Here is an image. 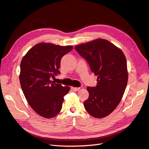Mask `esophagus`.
<instances>
[{
    "mask_svg": "<svg viewBox=\"0 0 149 149\" xmlns=\"http://www.w3.org/2000/svg\"><path fill=\"white\" fill-rule=\"evenodd\" d=\"M71 89L74 91H78L80 89V88H74V87H71Z\"/></svg>",
    "mask_w": 149,
    "mask_h": 149,
    "instance_id": "34e87169",
    "label": "esophagus"
}]
</instances>
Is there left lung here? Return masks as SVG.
<instances>
[{
  "label": "left lung",
  "mask_w": 149,
  "mask_h": 149,
  "mask_svg": "<svg viewBox=\"0 0 149 149\" xmlns=\"http://www.w3.org/2000/svg\"><path fill=\"white\" fill-rule=\"evenodd\" d=\"M74 49L97 76L96 86L87 87L89 96L84 106L94 118H104L118 106L127 86L125 56L121 49L104 39L81 44Z\"/></svg>",
  "instance_id": "8db88e82"
}]
</instances>
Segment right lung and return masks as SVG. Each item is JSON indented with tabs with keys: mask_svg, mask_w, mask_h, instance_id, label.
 I'll list each match as a JSON object with an SVG mask.
<instances>
[{
	"mask_svg": "<svg viewBox=\"0 0 149 149\" xmlns=\"http://www.w3.org/2000/svg\"><path fill=\"white\" fill-rule=\"evenodd\" d=\"M73 48L40 43L22 58L19 76L22 89L30 107L45 118H54L59 113L64 96L70 91L69 86L55 83L52 78L60 74L61 58Z\"/></svg>",
	"mask_w": 149,
	"mask_h": 149,
	"instance_id": "obj_1",
	"label": "right lung"
}]
</instances>
